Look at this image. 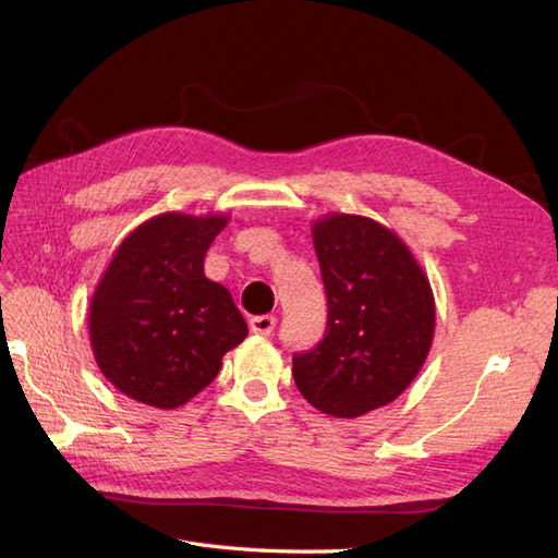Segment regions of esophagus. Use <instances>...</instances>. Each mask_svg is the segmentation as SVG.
Here are the masks:
<instances>
[{"label": "esophagus", "mask_w": 558, "mask_h": 558, "mask_svg": "<svg viewBox=\"0 0 558 558\" xmlns=\"http://www.w3.org/2000/svg\"><path fill=\"white\" fill-rule=\"evenodd\" d=\"M275 326H277V316H272V314H260V316H253L248 320L251 332H256V335H272Z\"/></svg>", "instance_id": "obj_1"}]
</instances>
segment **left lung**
<instances>
[{"label":"left lung","instance_id":"8db88e82","mask_svg":"<svg viewBox=\"0 0 558 558\" xmlns=\"http://www.w3.org/2000/svg\"><path fill=\"white\" fill-rule=\"evenodd\" d=\"M312 240L328 326L293 356L295 386L318 412L356 418L393 402L424 367L435 298L410 246L373 218L332 211L312 223Z\"/></svg>","mask_w":558,"mask_h":558}]
</instances>
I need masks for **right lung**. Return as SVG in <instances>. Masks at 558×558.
<instances>
[{
  "label": "right lung",
  "mask_w": 558,
  "mask_h": 558,
  "mask_svg": "<svg viewBox=\"0 0 558 558\" xmlns=\"http://www.w3.org/2000/svg\"><path fill=\"white\" fill-rule=\"evenodd\" d=\"M228 214L167 211L116 248L90 300L88 330L102 375L128 398L174 410L209 386L246 320L205 256Z\"/></svg>",
  "instance_id": "right-lung-1"
}]
</instances>
